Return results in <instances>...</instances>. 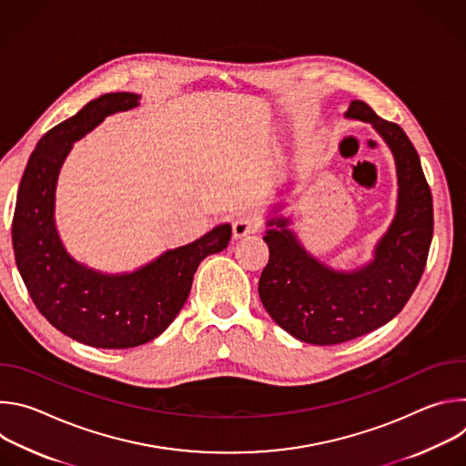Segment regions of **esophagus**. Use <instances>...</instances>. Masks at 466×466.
<instances>
[{
	"mask_svg": "<svg viewBox=\"0 0 466 466\" xmlns=\"http://www.w3.org/2000/svg\"><path fill=\"white\" fill-rule=\"evenodd\" d=\"M259 227H261V223H259L258 218H254V216H250V214H243V216H239V218L234 221V225H232L234 238H245V236H248V234H254V232L259 230Z\"/></svg>",
	"mask_w": 466,
	"mask_h": 466,
	"instance_id": "34e87169",
	"label": "esophagus"
}]
</instances>
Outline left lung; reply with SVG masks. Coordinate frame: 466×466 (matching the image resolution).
Wrapping results in <instances>:
<instances>
[{"label": "left lung", "mask_w": 466, "mask_h": 466, "mask_svg": "<svg viewBox=\"0 0 466 466\" xmlns=\"http://www.w3.org/2000/svg\"><path fill=\"white\" fill-rule=\"evenodd\" d=\"M345 116L370 123L389 146L398 175L396 216L376 243L374 259L356 271H336L306 252L288 230V218L268 221L261 304L288 334L311 345L356 339L400 313L420 282L433 236L431 191L402 127L363 101H352Z\"/></svg>", "instance_id": "left-lung-1"}]
</instances>
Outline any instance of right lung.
I'll use <instances>...</instances> for the list:
<instances>
[{"label":"right lung","mask_w":466,"mask_h":466,"mask_svg":"<svg viewBox=\"0 0 466 466\" xmlns=\"http://www.w3.org/2000/svg\"><path fill=\"white\" fill-rule=\"evenodd\" d=\"M138 94H105L47 130L24 171L13 218L18 271L38 311L64 336L96 349H132L175 320L207 256L227 248L232 227L173 248L135 273L103 275L66 252L55 227V187L74 142L114 112L135 108Z\"/></svg>","instance_id":"right-lung-1"}]
</instances>
